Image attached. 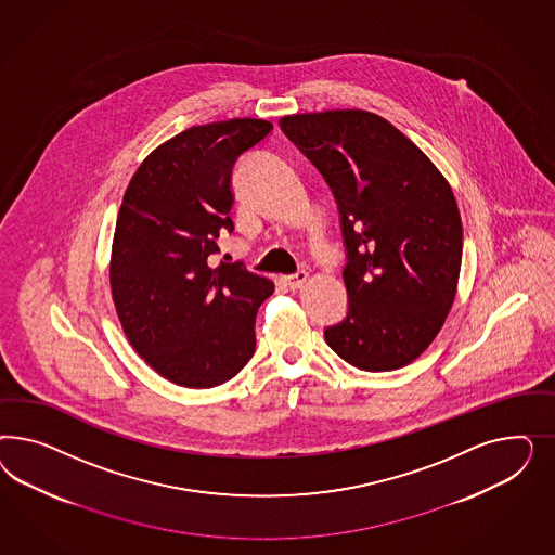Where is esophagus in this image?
<instances>
[{"mask_svg": "<svg viewBox=\"0 0 555 555\" xmlns=\"http://www.w3.org/2000/svg\"><path fill=\"white\" fill-rule=\"evenodd\" d=\"M307 279H309V274L305 272V270H299L297 274H291V276H285L283 279V283H285L291 291H297V288H301L305 283H307Z\"/></svg>", "mask_w": 555, "mask_h": 555, "instance_id": "34e87169", "label": "esophagus"}]
</instances>
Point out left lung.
Here are the masks:
<instances>
[{"mask_svg": "<svg viewBox=\"0 0 555 555\" xmlns=\"http://www.w3.org/2000/svg\"><path fill=\"white\" fill-rule=\"evenodd\" d=\"M336 197L346 246V318L327 346L366 372L403 369L439 334L462 267L452 186L390 121L362 109L281 118Z\"/></svg>", "mask_w": 555, "mask_h": 555, "instance_id": "8db88e82", "label": "left lung"}]
</instances>
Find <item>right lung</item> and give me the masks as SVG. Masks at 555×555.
Segmentation results:
<instances>
[{
  "label": "right lung",
  "instance_id": "add662e5",
  "mask_svg": "<svg viewBox=\"0 0 555 555\" xmlns=\"http://www.w3.org/2000/svg\"><path fill=\"white\" fill-rule=\"evenodd\" d=\"M272 130L267 119L193 126L152 151L119 207L109 283L124 334L170 383L211 388L256 348L258 307L274 285L242 262H211L234 232L232 170Z\"/></svg>",
  "mask_w": 555,
  "mask_h": 555
}]
</instances>
